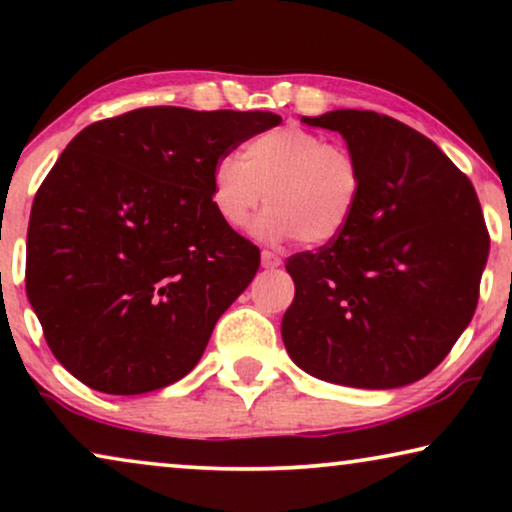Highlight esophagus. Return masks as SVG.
<instances>
[{"mask_svg": "<svg viewBox=\"0 0 512 512\" xmlns=\"http://www.w3.org/2000/svg\"><path fill=\"white\" fill-rule=\"evenodd\" d=\"M261 263H263V268H268V270L279 268V265H282V256H277L275 251H270V249H263Z\"/></svg>", "mask_w": 512, "mask_h": 512, "instance_id": "esophagus-1", "label": "esophagus"}]
</instances>
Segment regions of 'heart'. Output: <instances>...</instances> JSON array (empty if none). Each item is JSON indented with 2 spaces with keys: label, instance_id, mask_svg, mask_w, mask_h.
I'll use <instances>...</instances> for the list:
<instances>
[{
  "label": "heart",
  "instance_id": "b5f03b06",
  "mask_svg": "<svg viewBox=\"0 0 512 512\" xmlns=\"http://www.w3.org/2000/svg\"><path fill=\"white\" fill-rule=\"evenodd\" d=\"M361 188L356 153L298 125L261 132L240 158H221L212 170V205L228 228H249L268 200L258 233L296 235L307 247H324L345 235Z\"/></svg>",
  "mask_w": 512,
  "mask_h": 512
}]
</instances>
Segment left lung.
Segmentation results:
<instances>
[{"label":"left lung","instance_id":"obj_1","mask_svg":"<svg viewBox=\"0 0 512 512\" xmlns=\"http://www.w3.org/2000/svg\"><path fill=\"white\" fill-rule=\"evenodd\" d=\"M307 125L345 137L363 170L345 235L286 261L291 359L319 380L394 389L422 380L473 319L489 254L471 179L422 132L375 111Z\"/></svg>","mask_w":512,"mask_h":512}]
</instances>
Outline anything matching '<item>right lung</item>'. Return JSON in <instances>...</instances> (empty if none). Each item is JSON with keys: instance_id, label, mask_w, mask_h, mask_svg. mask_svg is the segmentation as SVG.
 Instances as JSON below:
<instances>
[{"instance_id": "add662e5", "label": "right lung", "mask_w": 512, "mask_h": 512, "mask_svg": "<svg viewBox=\"0 0 512 512\" xmlns=\"http://www.w3.org/2000/svg\"><path fill=\"white\" fill-rule=\"evenodd\" d=\"M279 123L272 111L142 107L67 144L34 195L25 286L76 380L130 396L191 373L261 265L216 214L212 170Z\"/></svg>"}]
</instances>
